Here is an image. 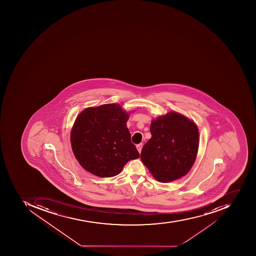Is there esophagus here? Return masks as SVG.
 I'll use <instances>...</instances> for the list:
<instances>
[{
  "mask_svg": "<svg viewBox=\"0 0 256 256\" xmlns=\"http://www.w3.org/2000/svg\"><path fill=\"white\" fill-rule=\"evenodd\" d=\"M136 148L138 150V152H141L142 148V144H138L136 145Z\"/></svg>",
  "mask_w": 256,
  "mask_h": 256,
  "instance_id": "34e87169",
  "label": "esophagus"
}]
</instances>
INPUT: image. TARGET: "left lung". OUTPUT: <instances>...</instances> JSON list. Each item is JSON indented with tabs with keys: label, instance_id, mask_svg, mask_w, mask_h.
<instances>
[{
	"label": "left lung",
	"instance_id": "obj_1",
	"mask_svg": "<svg viewBox=\"0 0 256 256\" xmlns=\"http://www.w3.org/2000/svg\"><path fill=\"white\" fill-rule=\"evenodd\" d=\"M151 138L141 160L158 181L169 182L186 176L194 165L199 146L196 124L177 112L154 119Z\"/></svg>",
	"mask_w": 256,
	"mask_h": 256
}]
</instances>
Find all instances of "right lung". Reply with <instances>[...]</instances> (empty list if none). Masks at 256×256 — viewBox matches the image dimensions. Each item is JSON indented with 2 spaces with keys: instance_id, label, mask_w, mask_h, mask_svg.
I'll return each mask as SVG.
<instances>
[{
  "instance_id": "obj_1",
  "label": "right lung",
  "mask_w": 256,
  "mask_h": 256,
  "mask_svg": "<svg viewBox=\"0 0 256 256\" xmlns=\"http://www.w3.org/2000/svg\"><path fill=\"white\" fill-rule=\"evenodd\" d=\"M128 112L119 104H105L84 110L70 133L71 146L82 168L102 178L122 172L130 160L140 158L130 142Z\"/></svg>"
}]
</instances>
